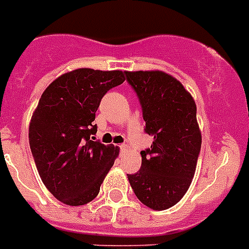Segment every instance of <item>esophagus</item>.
Wrapping results in <instances>:
<instances>
[{"instance_id": "obj_1", "label": "esophagus", "mask_w": 249, "mask_h": 249, "mask_svg": "<svg viewBox=\"0 0 249 249\" xmlns=\"http://www.w3.org/2000/svg\"><path fill=\"white\" fill-rule=\"evenodd\" d=\"M120 149L123 151V152H126V151H129V149H130V147H129L128 144H121Z\"/></svg>"}]
</instances>
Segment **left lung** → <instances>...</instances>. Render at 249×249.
<instances>
[{
    "mask_svg": "<svg viewBox=\"0 0 249 249\" xmlns=\"http://www.w3.org/2000/svg\"><path fill=\"white\" fill-rule=\"evenodd\" d=\"M142 105L145 133L153 137L142 151V167L128 175L143 205L155 211L173 207L191 187L202 135L193 97L177 78L161 70L125 71Z\"/></svg>",
    "mask_w": 249,
    "mask_h": 249,
    "instance_id": "1",
    "label": "left lung"
}]
</instances>
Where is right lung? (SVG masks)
<instances>
[{
    "label": "right lung",
    "instance_id": "right-lung-1",
    "mask_svg": "<svg viewBox=\"0 0 249 249\" xmlns=\"http://www.w3.org/2000/svg\"><path fill=\"white\" fill-rule=\"evenodd\" d=\"M124 80L121 70L75 69L54 79L40 96L30 119V149L46 188L65 205L94 199L118 159L119 147L90 137L102 97Z\"/></svg>",
    "mask_w": 249,
    "mask_h": 249
}]
</instances>
